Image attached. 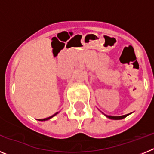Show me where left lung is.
I'll return each instance as SVG.
<instances>
[{
    "label": "left lung",
    "instance_id": "obj_1",
    "mask_svg": "<svg viewBox=\"0 0 154 154\" xmlns=\"http://www.w3.org/2000/svg\"><path fill=\"white\" fill-rule=\"evenodd\" d=\"M130 114H126V115H123V116H107V115H105V116H106V117L109 118V119H123V118L126 117V116L130 115Z\"/></svg>",
    "mask_w": 154,
    "mask_h": 154
}]
</instances>
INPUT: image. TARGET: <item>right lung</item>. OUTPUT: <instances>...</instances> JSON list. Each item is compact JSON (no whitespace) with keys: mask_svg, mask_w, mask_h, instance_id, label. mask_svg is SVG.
Listing matches in <instances>:
<instances>
[{"mask_svg":"<svg viewBox=\"0 0 154 154\" xmlns=\"http://www.w3.org/2000/svg\"><path fill=\"white\" fill-rule=\"evenodd\" d=\"M58 112H56V113H55L54 114V115H52L51 116H50V117H48V118H45V119H39V121H46V120H48V119H51V118H52L53 116H55V115H57V114H58Z\"/></svg>","mask_w":154,"mask_h":154,"instance_id":"add662e5","label":"right lung"}]
</instances>
